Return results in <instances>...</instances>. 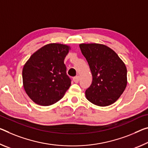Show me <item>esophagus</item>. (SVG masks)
<instances>
[{
    "instance_id": "34e87169",
    "label": "esophagus",
    "mask_w": 148,
    "mask_h": 148,
    "mask_svg": "<svg viewBox=\"0 0 148 148\" xmlns=\"http://www.w3.org/2000/svg\"><path fill=\"white\" fill-rule=\"evenodd\" d=\"M73 80L75 83H78L79 80V76H77L76 77H74V78H73Z\"/></svg>"
}]
</instances>
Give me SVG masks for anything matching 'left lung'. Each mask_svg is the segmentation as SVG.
Returning a JSON list of instances; mask_svg holds the SVG:
<instances>
[{
	"label": "left lung",
	"instance_id": "obj_1",
	"mask_svg": "<svg viewBox=\"0 0 148 148\" xmlns=\"http://www.w3.org/2000/svg\"><path fill=\"white\" fill-rule=\"evenodd\" d=\"M90 66L93 80L86 91L89 101L100 107L114 103L127 85V69L114 51L105 45L79 44Z\"/></svg>",
	"mask_w": 148,
	"mask_h": 148
}]
</instances>
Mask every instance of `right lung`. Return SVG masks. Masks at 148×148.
I'll return each instance as SVG.
<instances>
[{
    "label": "right lung",
    "mask_w": 148,
    "mask_h": 148,
    "mask_svg": "<svg viewBox=\"0 0 148 148\" xmlns=\"http://www.w3.org/2000/svg\"><path fill=\"white\" fill-rule=\"evenodd\" d=\"M70 47L49 43L35 52L22 70L25 93L36 104L49 106L60 100L70 88L71 80L64 63Z\"/></svg>",
    "instance_id": "add662e5"
}]
</instances>
